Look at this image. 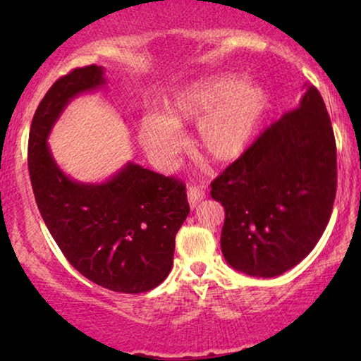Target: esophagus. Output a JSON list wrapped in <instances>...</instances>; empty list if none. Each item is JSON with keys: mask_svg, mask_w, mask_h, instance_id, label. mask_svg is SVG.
<instances>
[{"mask_svg": "<svg viewBox=\"0 0 361 361\" xmlns=\"http://www.w3.org/2000/svg\"><path fill=\"white\" fill-rule=\"evenodd\" d=\"M187 199H189V204L192 209H194V207L199 205L200 202L205 199V192L204 189H200L199 185H190L189 189H187Z\"/></svg>", "mask_w": 361, "mask_h": 361, "instance_id": "34e87169", "label": "esophagus"}]
</instances>
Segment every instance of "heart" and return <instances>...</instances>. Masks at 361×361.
<instances>
[{"label": "heart", "instance_id": "1", "mask_svg": "<svg viewBox=\"0 0 361 361\" xmlns=\"http://www.w3.org/2000/svg\"><path fill=\"white\" fill-rule=\"evenodd\" d=\"M268 93L236 75L200 80L166 105L164 116L147 113L137 121V141L151 161L167 166L182 146V130L199 123L195 145L215 162H231L253 141L268 110Z\"/></svg>", "mask_w": 361, "mask_h": 361}]
</instances>
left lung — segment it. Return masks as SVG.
Segmentation results:
<instances>
[{
  "instance_id": "obj_1",
  "label": "left lung",
  "mask_w": 361,
  "mask_h": 361,
  "mask_svg": "<svg viewBox=\"0 0 361 361\" xmlns=\"http://www.w3.org/2000/svg\"><path fill=\"white\" fill-rule=\"evenodd\" d=\"M284 113L212 182L225 209L221 253L236 271L274 278L322 236L337 192V146L317 88Z\"/></svg>"
}]
</instances>
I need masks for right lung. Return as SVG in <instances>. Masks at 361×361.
<instances>
[{"mask_svg": "<svg viewBox=\"0 0 361 361\" xmlns=\"http://www.w3.org/2000/svg\"><path fill=\"white\" fill-rule=\"evenodd\" d=\"M105 82L102 67L87 66L49 88L29 131V176L44 224L68 263L102 288L140 294L159 286L172 268L176 235L190 212L185 184L135 162L103 184L75 182L47 146L68 102Z\"/></svg>", "mask_w": 361, "mask_h": 361, "instance_id": "right-lung-1", "label": "right lung"}]
</instances>
